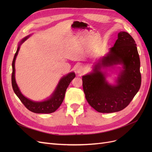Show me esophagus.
<instances>
[{"label": "esophagus", "instance_id": "esophagus-1", "mask_svg": "<svg viewBox=\"0 0 152 152\" xmlns=\"http://www.w3.org/2000/svg\"><path fill=\"white\" fill-rule=\"evenodd\" d=\"M76 72L77 73H79V74H80V75H82V73H84V67L82 66H78L76 68Z\"/></svg>", "mask_w": 152, "mask_h": 152}]
</instances>
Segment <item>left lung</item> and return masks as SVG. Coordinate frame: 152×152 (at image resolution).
I'll return each instance as SVG.
<instances>
[{
    "instance_id": "left-lung-1",
    "label": "left lung",
    "mask_w": 152,
    "mask_h": 152,
    "mask_svg": "<svg viewBox=\"0 0 152 152\" xmlns=\"http://www.w3.org/2000/svg\"><path fill=\"white\" fill-rule=\"evenodd\" d=\"M121 64L117 84L105 80L102 67ZM141 83L140 59L136 44L126 31L118 34V39L110 52L94 66L93 72L82 77V86L88 103L100 113L121 111L130 103L138 92Z\"/></svg>"
}]
</instances>
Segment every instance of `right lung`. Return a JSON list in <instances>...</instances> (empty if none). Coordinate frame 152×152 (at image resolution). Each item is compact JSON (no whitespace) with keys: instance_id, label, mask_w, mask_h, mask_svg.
I'll use <instances>...</instances> for the list:
<instances>
[{"instance_id":"add662e5","label":"right lung","mask_w":152,"mask_h":152,"mask_svg":"<svg viewBox=\"0 0 152 152\" xmlns=\"http://www.w3.org/2000/svg\"><path fill=\"white\" fill-rule=\"evenodd\" d=\"M29 37V35L26 37L25 38L22 39L18 45L16 52L14 56L12 67V72L11 77V82L12 89L15 93L20 99L22 103L25 105V107L29 110L30 111L36 113H50L54 112L56 110L60 107L63 101L65 98V95L66 93V90L68 86L70 84L71 81L74 79L75 74L74 72L69 73L66 76H64L59 80L58 86L52 95L50 96L48 99L43 101V102H34L26 98L25 96L22 94L21 91L18 87L16 80H15V60L18 55V51H19L20 45L23 42Z\"/></svg>"}]
</instances>
